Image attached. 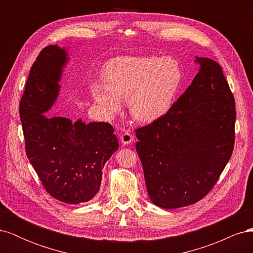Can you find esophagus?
Masks as SVG:
<instances>
[{
    "mask_svg": "<svg viewBox=\"0 0 253 253\" xmlns=\"http://www.w3.org/2000/svg\"><path fill=\"white\" fill-rule=\"evenodd\" d=\"M120 140H121L122 144H129L131 142H133L134 137H133V135L131 133L126 132V133H124V134L120 136Z\"/></svg>",
    "mask_w": 253,
    "mask_h": 253,
    "instance_id": "esophagus-1",
    "label": "esophagus"
}]
</instances>
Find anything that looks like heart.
Wrapping results in <instances>:
<instances>
[{"label": "heart", "mask_w": 253, "mask_h": 253, "mask_svg": "<svg viewBox=\"0 0 253 253\" xmlns=\"http://www.w3.org/2000/svg\"><path fill=\"white\" fill-rule=\"evenodd\" d=\"M105 84L94 83L91 94L108 114L117 113L121 100L138 121H155L170 111L181 85L182 72L171 57H119L105 65Z\"/></svg>", "instance_id": "obj_1"}]
</instances>
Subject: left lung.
Here are the masks:
<instances>
[{
    "label": "left lung",
    "mask_w": 253,
    "mask_h": 253,
    "mask_svg": "<svg viewBox=\"0 0 253 253\" xmlns=\"http://www.w3.org/2000/svg\"><path fill=\"white\" fill-rule=\"evenodd\" d=\"M196 62L198 73L170 111L135 131L148 194L163 209L201 201L233 151L235 103L223 70L209 58Z\"/></svg>",
    "instance_id": "obj_1"
}]
</instances>
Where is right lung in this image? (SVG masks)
I'll use <instances>...</instances> for the list:
<instances>
[{
  "instance_id": "obj_1",
  "label": "right lung",
  "mask_w": 253,
  "mask_h": 253,
  "mask_svg": "<svg viewBox=\"0 0 253 253\" xmlns=\"http://www.w3.org/2000/svg\"><path fill=\"white\" fill-rule=\"evenodd\" d=\"M65 47L49 45L30 68L20 102L26 154L45 190L66 204L86 203L98 193L102 168L119 143L108 122H73L47 114L57 101Z\"/></svg>"
}]
</instances>
